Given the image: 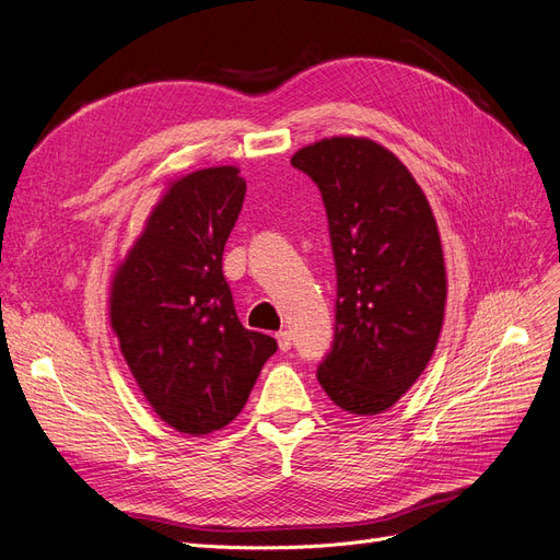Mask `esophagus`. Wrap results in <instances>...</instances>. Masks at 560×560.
<instances>
[{
  "mask_svg": "<svg viewBox=\"0 0 560 560\" xmlns=\"http://www.w3.org/2000/svg\"><path fill=\"white\" fill-rule=\"evenodd\" d=\"M277 341H279V348L283 350H291V346H293V339H291V332H285V329H281V332H277Z\"/></svg>",
  "mask_w": 560,
  "mask_h": 560,
  "instance_id": "1",
  "label": "esophagus"
}]
</instances>
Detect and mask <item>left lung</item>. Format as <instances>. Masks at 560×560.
Instances as JSON below:
<instances>
[{
	"label": "left lung",
	"mask_w": 560,
	"mask_h": 560,
	"mask_svg": "<svg viewBox=\"0 0 560 560\" xmlns=\"http://www.w3.org/2000/svg\"><path fill=\"white\" fill-rule=\"evenodd\" d=\"M291 163L320 189L337 267L335 341L318 383L339 408L378 416L439 343L447 281L436 219L406 165L369 138H325Z\"/></svg>",
	"instance_id": "left-lung-1"
}]
</instances>
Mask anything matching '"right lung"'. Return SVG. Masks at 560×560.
I'll use <instances>...</instances> for the list:
<instances>
[{"instance_id": "obj_1", "label": "right lung", "mask_w": 560, "mask_h": 560, "mask_svg": "<svg viewBox=\"0 0 560 560\" xmlns=\"http://www.w3.org/2000/svg\"><path fill=\"white\" fill-rule=\"evenodd\" d=\"M244 194L235 165L173 182L110 288V325L140 392L191 436L231 424L277 353L240 323L221 269Z\"/></svg>"}]
</instances>
